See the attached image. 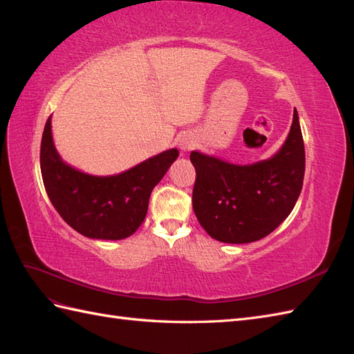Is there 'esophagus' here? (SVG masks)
Listing matches in <instances>:
<instances>
[{
    "label": "esophagus",
    "mask_w": 354,
    "mask_h": 354,
    "mask_svg": "<svg viewBox=\"0 0 354 354\" xmlns=\"http://www.w3.org/2000/svg\"><path fill=\"white\" fill-rule=\"evenodd\" d=\"M192 146H194V142H192L187 137H185L183 140L180 142V147L183 149V151H189V149H192Z\"/></svg>",
    "instance_id": "34e87169"
}]
</instances>
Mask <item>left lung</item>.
I'll list each match as a JSON object with an SVG mask.
<instances>
[{"label": "left lung", "instance_id": "left-lung-1", "mask_svg": "<svg viewBox=\"0 0 354 354\" xmlns=\"http://www.w3.org/2000/svg\"><path fill=\"white\" fill-rule=\"evenodd\" d=\"M196 169L192 205L211 238L248 243L272 233L289 216L301 194L306 153L298 115L273 158L252 165H233L192 152Z\"/></svg>", "mask_w": 354, "mask_h": 354}]
</instances>
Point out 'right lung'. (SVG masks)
<instances>
[{
    "label": "right lung",
    "instance_id": "add662e5",
    "mask_svg": "<svg viewBox=\"0 0 354 354\" xmlns=\"http://www.w3.org/2000/svg\"><path fill=\"white\" fill-rule=\"evenodd\" d=\"M51 118L41 140V174L53 207L91 239L128 238L143 223L153 187L178 156L169 149L118 176L95 177L66 165L53 145Z\"/></svg>",
    "mask_w": 354,
    "mask_h": 354
}]
</instances>
